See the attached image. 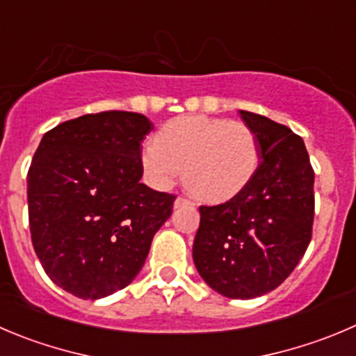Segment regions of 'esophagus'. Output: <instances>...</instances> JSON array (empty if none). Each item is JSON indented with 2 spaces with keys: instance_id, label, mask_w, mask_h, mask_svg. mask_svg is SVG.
<instances>
[{
  "instance_id": "34e87169",
  "label": "esophagus",
  "mask_w": 356,
  "mask_h": 356,
  "mask_svg": "<svg viewBox=\"0 0 356 356\" xmlns=\"http://www.w3.org/2000/svg\"><path fill=\"white\" fill-rule=\"evenodd\" d=\"M192 204V201L191 199H187V197H176V201H175V208H184V206H191Z\"/></svg>"
}]
</instances>
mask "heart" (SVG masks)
Here are the masks:
<instances>
[{
	"instance_id": "obj_1",
	"label": "heart",
	"mask_w": 356,
	"mask_h": 356,
	"mask_svg": "<svg viewBox=\"0 0 356 356\" xmlns=\"http://www.w3.org/2000/svg\"><path fill=\"white\" fill-rule=\"evenodd\" d=\"M257 134L243 122L184 115L165 122L141 150V165L165 188L184 169L185 187L199 199L227 201L241 194L259 171Z\"/></svg>"
}]
</instances>
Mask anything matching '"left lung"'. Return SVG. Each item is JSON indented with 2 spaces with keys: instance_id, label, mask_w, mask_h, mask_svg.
Instances as JSON below:
<instances>
[{
  "instance_id": "left-lung-1",
  "label": "left lung",
  "mask_w": 356,
  "mask_h": 356,
  "mask_svg": "<svg viewBox=\"0 0 356 356\" xmlns=\"http://www.w3.org/2000/svg\"><path fill=\"white\" fill-rule=\"evenodd\" d=\"M260 164L236 197L201 206L192 257L201 277L229 299H253L290 276L306 253L314 218V171L302 138L252 111Z\"/></svg>"
}]
</instances>
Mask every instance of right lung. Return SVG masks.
<instances>
[{
	"label": "right lung",
	"instance_id": "obj_1",
	"mask_svg": "<svg viewBox=\"0 0 356 356\" xmlns=\"http://www.w3.org/2000/svg\"><path fill=\"white\" fill-rule=\"evenodd\" d=\"M145 115L101 111L45 133L28 171L29 229L49 277L80 299L125 289L175 195L141 184Z\"/></svg>",
	"mask_w": 356,
	"mask_h": 356
}]
</instances>
